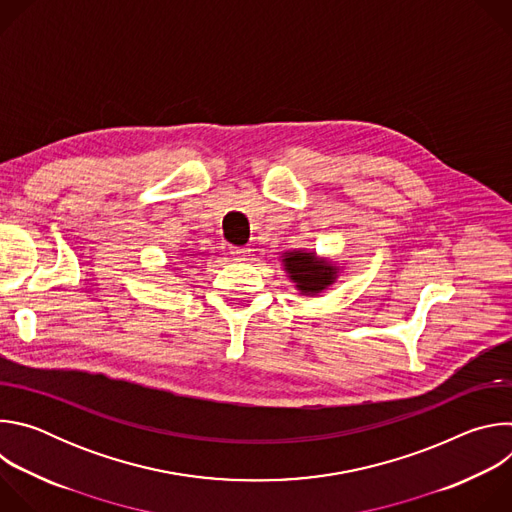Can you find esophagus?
I'll list each match as a JSON object with an SVG mask.
<instances>
[{"instance_id":"obj_1","label":"esophagus","mask_w":512,"mask_h":512,"mask_svg":"<svg viewBox=\"0 0 512 512\" xmlns=\"http://www.w3.org/2000/svg\"><path fill=\"white\" fill-rule=\"evenodd\" d=\"M231 255H233L237 261H249L251 249H249V247H231Z\"/></svg>"}]
</instances>
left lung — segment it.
<instances>
[{
  "mask_svg": "<svg viewBox=\"0 0 512 512\" xmlns=\"http://www.w3.org/2000/svg\"><path fill=\"white\" fill-rule=\"evenodd\" d=\"M283 267L289 279L304 296H318L320 291L328 289L336 281L338 267L326 259L316 257V253L306 251H287L283 253Z\"/></svg>",
  "mask_w": 512,
  "mask_h": 512,
  "instance_id": "8db88e82",
  "label": "left lung"
}]
</instances>
